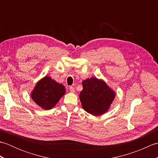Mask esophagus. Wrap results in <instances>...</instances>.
Wrapping results in <instances>:
<instances>
[{
  "label": "esophagus",
  "mask_w": 158,
  "mask_h": 158,
  "mask_svg": "<svg viewBox=\"0 0 158 158\" xmlns=\"http://www.w3.org/2000/svg\"><path fill=\"white\" fill-rule=\"evenodd\" d=\"M69 89H70V92H72V93H74L75 92V88H74V87H72V86L70 87Z\"/></svg>",
  "instance_id": "obj_1"
}]
</instances>
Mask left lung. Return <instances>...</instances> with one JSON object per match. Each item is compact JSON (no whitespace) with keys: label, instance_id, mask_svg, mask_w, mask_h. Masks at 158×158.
Returning a JSON list of instances; mask_svg holds the SVG:
<instances>
[{"label":"left lung","instance_id":"left-lung-1","mask_svg":"<svg viewBox=\"0 0 158 158\" xmlns=\"http://www.w3.org/2000/svg\"><path fill=\"white\" fill-rule=\"evenodd\" d=\"M82 85L79 99L83 109L95 116L107 112L115 97V92L102 79L96 77L83 80Z\"/></svg>","mask_w":158,"mask_h":158}]
</instances>
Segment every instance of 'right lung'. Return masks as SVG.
I'll return each mask as SVG.
<instances>
[{"label":"right lung","instance_id":"1","mask_svg":"<svg viewBox=\"0 0 158 158\" xmlns=\"http://www.w3.org/2000/svg\"><path fill=\"white\" fill-rule=\"evenodd\" d=\"M65 92V87L62 84L45 76L36 83L31 96L36 105L43 109L49 110L56 106Z\"/></svg>","mask_w":158,"mask_h":158}]
</instances>
